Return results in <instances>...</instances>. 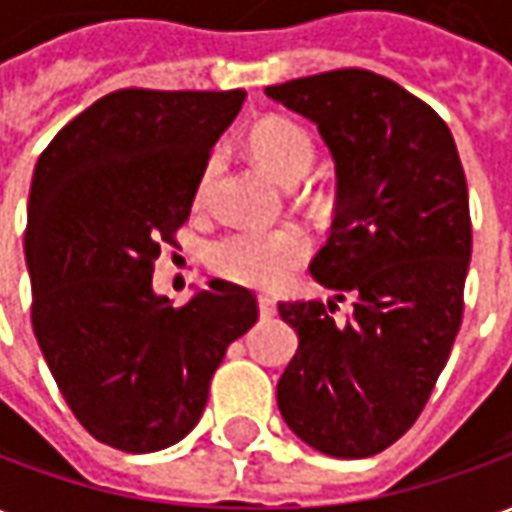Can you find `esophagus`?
<instances>
[{
  "label": "esophagus",
  "instance_id": "1",
  "mask_svg": "<svg viewBox=\"0 0 512 512\" xmlns=\"http://www.w3.org/2000/svg\"><path fill=\"white\" fill-rule=\"evenodd\" d=\"M257 307H260V315H263V318H271V315L277 312V301L271 299V296H257Z\"/></svg>",
  "mask_w": 512,
  "mask_h": 512
}]
</instances>
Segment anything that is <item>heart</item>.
<instances>
[{"label":"heart","mask_w":512,"mask_h":512,"mask_svg":"<svg viewBox=\"0 0 512 512\" xmlns=\"http://www.w3.org/2000/svg\"><path fill=\"white\" fill-rule=\"evenodd\" d=\"M249 150L260 167L282 186L299 183L315 161V139L307 128L282 115H268L249 131ZM205 169L200 197L211 178ZM310 257V238L299 227L279 230H235L222 235L208 252V266L216 277L230 279L246 288H277L304 266Z\"/></svg>","instance_id":"obj_1"}]
</instances>
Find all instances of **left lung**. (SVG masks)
<instances>
[{"label": "left lung", "mask_w": 512, "mask_h": 512, "mask_svg": "<svg viewBox=\"0 0 512 512\" xmlns=\"http://www.w3.org/2000/svg\"><path fill=\"white\" fill-rule=\"evenodd\" d=\"M312 120L337 164L332 235L312 277L351 296L282 301L299 351L277 384L290 430L334 458H370L428 403L463 321L469 191L450 128L386 76L343 68L266 87Z\"/></svg>", "instance_id": "1"}]
</instances>
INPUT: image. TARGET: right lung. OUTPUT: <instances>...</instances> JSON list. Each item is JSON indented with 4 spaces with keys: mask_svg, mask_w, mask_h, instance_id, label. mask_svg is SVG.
I'll use <instances>...</instances> for the list:
<instances>
[{
    "mask_svg": "<svg viewBox=\"0 0 512 512\" xmlns=\"http://www.w3.org/2000/svg\"><path fill=\"white\" fill-rule=\"evenodd\" d=\"M244 90H115L40 153L27 208L32 329L84 430L123 452L189 433L252 290L211 279L189 304L153 293L161 246L189 222L216 139Z\"/></svg>",
    "mask_w": 512,
    "mask_h": 512,
    "instance_id": "1",
    "label": "right lung"
}]
</instances>
